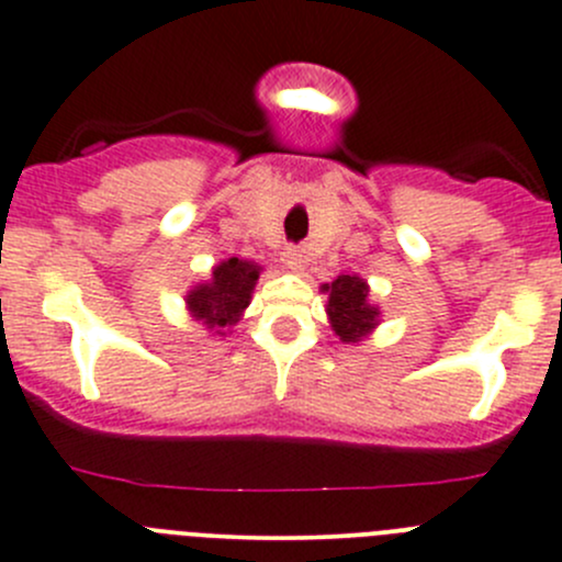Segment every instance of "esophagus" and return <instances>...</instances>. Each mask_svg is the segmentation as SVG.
I'll list each match as a JSON object with an SVG mask.
<instances>
[{"label": "esophagus", "mask_w": 562, "mask_h": 562, "mask_svg": "<svg viewBox=\"0 0 562 562\" xmlns=\"http://www.w3.org/2000/svg\"><path fill=\"white\" fill-rule=\"evenodd\" d=\"M303 254L297 251V248H286V251H283V265H286L289 270H292V273H300V270H303Z\"/></svg>", "instance_id": "obj_1"}]
</instances>
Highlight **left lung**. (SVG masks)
<instances>
[{
    "mask_svg": "<svg viewBox=\"0 0 562 562\" xmlns=\"http://www.w3.org/2000/svg\"><path fill=\"white\" fill-rule=\"evenodd\" d=\"M322 292L327 294V319L333 333L344 344H360L376 330L380 325V305L371 303L369 283L360 276H338L336 281L322 283Z\"/></svg>",
    "mask_w": 562,
    "mask_h": 562,
    "instance_id": "8db88e82",
    "label": "left lung"
}]
</instances>
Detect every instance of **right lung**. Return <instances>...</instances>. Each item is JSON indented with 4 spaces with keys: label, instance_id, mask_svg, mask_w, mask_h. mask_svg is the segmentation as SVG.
Returning <instances> with one entry per match:
<instances>
[{
    "label": "right lung",
    "instance_id": "1",
    "mask_svg": "<svg viewBox=\"0 0 562 562\" xmlns=\"http://www.w3.org/2000/svg\"><path fill=\"white\" fill-rule=\"evenodd\" d=\"M262 265L248 259H224L213 268L210 279L188 289L186 308L188 314L213 336L224 338L232 327L243 319L246 308L251 305L254 286H257Z\"/></svg>",
    "mask_w": 562,
    "mask_h": 562
}]
</instances>
